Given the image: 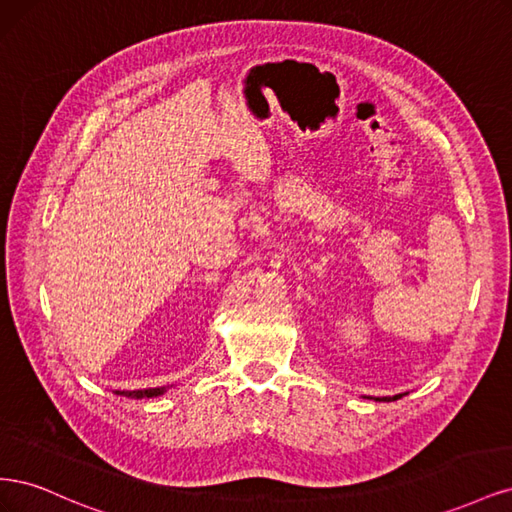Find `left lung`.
<instances>
[{
    "mask_svg": "<svg viewBox=\"0 0 512 512\" xmlns=\"http://www.w3.org/2000/svg\"><path fill=\"white\" fill-rule=\"evenodd\" d=\"M406 393H399V395H393V397H367V399H376V401H395L399 397H404Z\"/></svg>",
    "mask_w": 512,
    "mask_h": 512,
    "instance_id": "obj_1",
    "label": "left lung"
}]
</instances>
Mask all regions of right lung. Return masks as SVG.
Instances as JSON below:
<instances>
[{"mask_svg": "<svg viewBox=\"0 0 512 512\" xmlns=\"http://www.w3.org/2000/svg\"><path fill=\"white\" fill-rule=\"evenodd\" d=\"M168 391V386H156V389H138V391H115V395L130 397V399H149V397H160Z\"/></svg>", "mask_w": 512, "mask_h": 512, "instance_id": "1", "label": "right lung"}]
</instances>
